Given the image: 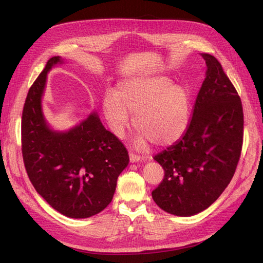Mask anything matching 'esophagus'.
I'll return each instance as SVG.
<instances>
[{
  "label": "esophagus",
  "instance_id": "34e87169",
  "mask_svg": "<svg viewBox=\"0 0 263 263\" xmlns=\"http://www.w3.org/2000/svg\"><path fill=\"white\" fill-rule=\"evenodd\" d=\"M129 161H130V163H136V162L142 161V159L139 156H136L134 154H129Z\"/></svg>",
  "mask_w": 263,
  "mask_h": 263
}]
</instances>
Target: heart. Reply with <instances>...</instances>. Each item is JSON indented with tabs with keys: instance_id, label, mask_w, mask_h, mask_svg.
Here are the masks:
<instances>
[{
	"instance_id": "obj_1",
	"label": "heart",
	"mask_w": 263,
	"mask_h": 263,
	"mask_svg": "<svg viewBox=\"0 0 263 263\" xmlns=\"http://www.w3.org/2000/svg\"><path fill=\"white\" fill-rule=\"evenodd\" d=\"M105 121L116 137L122 138L133 123L138 129L134 147L145 148L151 141L168 147L179 141L190 123L191 94L185 85L164 76H134L118 81L114 92L102 100Z\"/></svg>"
}]
</instances>
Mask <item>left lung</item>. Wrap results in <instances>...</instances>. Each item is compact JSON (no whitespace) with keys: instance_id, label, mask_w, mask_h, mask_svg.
Segmentation results:
<instances>
[{"instance_id":"left-lung-1","label":"left lung","mask_w":263,"mask_h":263,"mask_svg":"<svg viewBox=\"0 0 263 263\" xmlns=\"http://www.w3.org/2000/svg\"><path fill=\"white\" fill-rule=\"evenodd\" d=\"M205 79L183 137L155 156L164 178L153 191L156 204L176 216H193L217 200L232 181L243 136L240 98L218 60L201 53Z\"/></svg>"}]
</instances>
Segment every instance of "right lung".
<instances>
[{"label":"right lung","instance_id":"1","mask_svg":"<svg viewBox=\"0 0 263 263\" xmlns=\"http://www.w3.org/2000/svg\"><path fill=\"white\" fill-rule=\"evenodd\" d=\"M63 63L59 55L50 58L28 91L22 117V153L38 194L67 217L87 218L112 202L117 178L129 158L97 110L68 130L50 127L43 110L47 74Z\"/></svg>","mask_w":263,"mask_h":263}]
</instances>
